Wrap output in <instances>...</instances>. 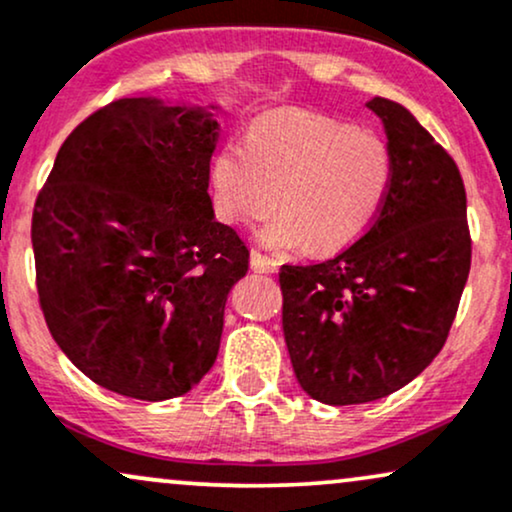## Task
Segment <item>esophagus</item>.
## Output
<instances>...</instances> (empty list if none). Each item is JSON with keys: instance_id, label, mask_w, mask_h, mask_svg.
Returning a JSON list of instances; mask_svg holds the SVG:
<instances>
[{"instance_id": "obj_1", "label": "esophagus", "mask_w": 512, "mask_h": 512, "mask_svg": "<svg viewBox=\"0 0 512 512\" xmlns=\"http://www.w3.org/2000/svg\"><path fill=\"white\" fill-rule=\"evenodd\" d=\"M250 267L260 274H274L276 269H279V260H274V257H269V255H262L260 250H252L250 252Z\"/></svg>"}]
</instances>
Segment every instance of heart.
Masks as SVG:
<instances>
[{"label":"heart","instance_id":"obj_1","mask_svg":"<svg viewBox=\"0 0 512 512\" xmlns=\"http://www.w3.org/2000/svg\"><path fill=\"white\" fill-rule=\"evenodd\" d=\"M386 140L369 128L310 109H286L255 121L248 145L226 140L212 162L214 207L226 224H264L274 248L338 250L372 224L391 186Z\"/></svg>","mask_w":512,"mask_h":512}]
</instances>
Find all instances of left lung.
<instances>
[{"mask_svg":"<svg viewBox=\"0 0 512 512\" xmlns=\"http://www.w3.org/2000/svg\"><path fill=\"white\" fill-rule=\"evenodd\" d=\"M393 159L374 224L334 260L283 264V338L298 384L326 405L403 389L439 355L470 274L458 164L403 104L374 97Z\"/></svg>","mask_w":512,"mask_h":512,"instance_id":"obj_1","label":"left lung"}]
</instances>
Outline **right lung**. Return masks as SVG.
Here are the masks:
<instances>
[{"label": "right lung", "mask_w": 512, "mask_h": 512, "mask_svg": "<svg viewBox=\"0 0 512 512\" xmlns=\"http://www.w3.org/2000/svg\"><path fill=\"white\" fill-rule=\"evenodd\" d=\"M157 97L97 109L59 147L33 209L49 334L85 377L138 400L188 393L219 353L250 252L214 219V112Z\"/></svg>", "instance_id": "add662e5"}]
</instances>
